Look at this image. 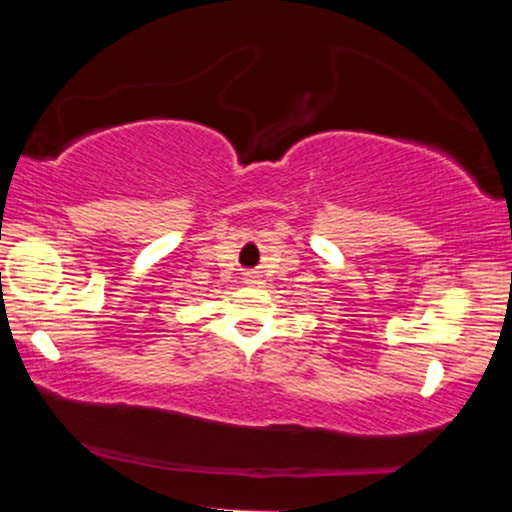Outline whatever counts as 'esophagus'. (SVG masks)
I'll list each match as a JSON object with an SVG mask.
<instances>
[{"label":"esophagus","instance_id":"obj_1","mask_svg":"<svg viewBox=\"0 0 512 512\" xmlns=\"http://www.w3.org/2000/svg\"><path fill=\"white\" fill-rule=\"evenodd\" d=\"M245 284H248V286L260 284V274H257V272H245Z\"/></svg>","mask_w":512,"mask_h":512}]
</instances>
